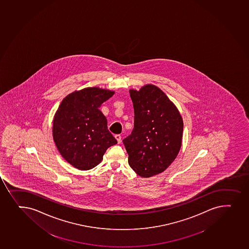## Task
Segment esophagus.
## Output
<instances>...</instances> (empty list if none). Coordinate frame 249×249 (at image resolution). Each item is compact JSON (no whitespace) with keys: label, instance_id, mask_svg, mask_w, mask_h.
<instances>
[{"label":"esophagus","instance_id":"1","mask_svg":"<svg viewBox=\"0 0 249 249\" xmlns=\"http://www.w3.org/2000/svg\"><path fill=\"white\" fill-rule=\"evenodd\" d=\"M115 138L118 141V144H120L121 142H122V137H121L120 135L119 134L115 135Z\"/></svg>","mask_w":249,"mask_h":249}]
</instances>
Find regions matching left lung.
<instances>
[{"label":"left lung","mask_w":249,"mask_h":249,"mask_svg":"<svg viewBox=\"0 0 249 249\" xmlns=\"http://www.w3.org/2000/svg\"><path fill=\"white\" fill-rule=\"evenodd\" d=\"M134 128L123 140L129 165L139 176L149 178L164 171L182 145L183 122L174 103L154 85L131 89Z\"/></svg>","instance_id":"obj_1"}]
</instances>
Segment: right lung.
<instances>
[{
	"instance_id": "add662e5",
	"label": "right lung",
	"mask_w": 249,
	"mask_h": 249,
	"mask_svg": "<svg viewBox=\"0 0 249 249\" xmlns=\"http://www.w3.org/2000/svg\"><path fill=\"white\" fill-rule=\"evenodd\" d=\"M114 91L89 87L68 94L56 110L53 124L54 142L73 167L89 170L98 165L107 148L118 143L99 109Z\"/></svg>"
}]
</instances>
